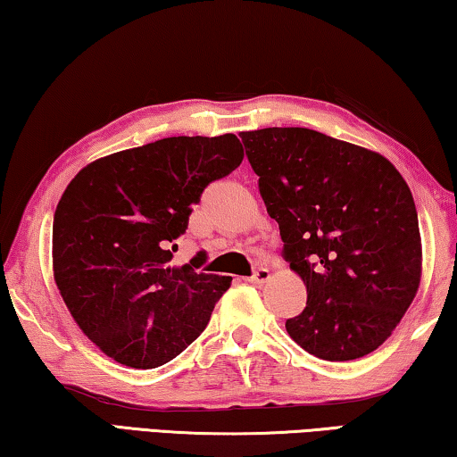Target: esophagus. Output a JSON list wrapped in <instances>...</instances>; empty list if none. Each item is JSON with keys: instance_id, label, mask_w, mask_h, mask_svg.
<instances>
[{"instance_id": "esophagus-1", "label": "esophagus", "mask_w": 457, "mask_h": 457, "mask_svg": "<svg viewBox=\"0 0 457 457\" xmlns=\"http://www.w3.org/2000/svg\"><path fill=\"white\" fill-rule=\"evenodd\" d=\"M270 278V270L268 268H258L256 272H253L252 276H250V282H253V284H264L266 280Z\"/></svg>"}]
</instances>
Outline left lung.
<instances>
[{
  "mask_svg": "<svg viewBox=\"0 0 457 457\" xmlns=\"http://www.w3.org/2000/svg\"><path fill=\"white\" fill-rule=\"evenodd\" d=\"M239 137L282 256L306 284L288 335L324 361L373 353L420 288V221L405 179L383 154L311 129Z\"/></svg>",
  "mask_w": 457,
  "mask_h": 457,
  "instance_id": "1",
  "label": "left lung"
}]
</instances>
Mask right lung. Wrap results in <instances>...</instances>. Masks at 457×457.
Wrapping results in <instances>:
<instances>
[{"label":"right lung","instance_id":"add662e5","mask_svg":"<svg viewBox=\"0 0 457 457\" xmlns=\"http://www.w3.org/2000/svg\"><path fill=\"white\" fill-rule=\"evenodd\" d=\"M244 159L236 135L169 137L82 169L58 201L54 278L84 335L120 365L154 369L205 330L231 278L201 250L171 266L175 239L212 181Z\"/></svg>","mask_w":457,"mask_h":457}]
</instances>
